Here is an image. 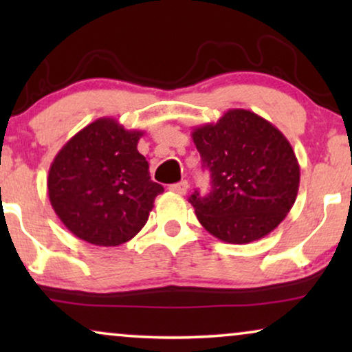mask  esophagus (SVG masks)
I'll use <instances>...</instances> for the list:
<instances>
[{
  "label": "esophagus",
  "instance_id": "34e87169",
  "mask_svg": "<svg viewBox=\"0 0 352 352\" xmlns=\"http://www.w3.org/2000/svg\"><path fill=\"white\" fill-rule=\"evenodd\" d=\"M187 189H189V182L187 181H181V182H176V184L170 186V190L175 192V194H177V195H184Z\"/></svg>",
  "mask_w": 352,
  "mask_h": 352
}]
</instances>
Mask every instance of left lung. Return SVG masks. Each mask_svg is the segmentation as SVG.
Segmentation results:
<instances>
[{"instance_id":"obj_1","label":"left lung","mask_w":352,"mask_h":352,"mask_svg":"<svg viewBox=\"0 0 352 352\" xmlns=\"http://www.w3.org/2000/svg\"><path fill=\"white\" fill-rule=\"evenodd\" d=\"M211 190L189 197L200 224L228 243H250L272 232L292 210L300 165L287 138L259 115L230 109L192 131Z\"/></svg>"}]
</instances>
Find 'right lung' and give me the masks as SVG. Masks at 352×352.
Masks as SVG:
<instances>
[{"label":"right lung","instance_id":"right-lung-1","mask_svg":"<svg viewBox=\"0 0 352 352\" xmlns=\"http://www.w3.org/2000/svg\"><path fill=\"white\" fill-rule=\"evenodd\" d=\"M142 131L99 118L57 153L47 176L56 214L75 237L98 247L131 240L147 223L163 187L151 179L138 151Z\"/></svg>","mask_w":352,"mask_h":352}]
</instances>
